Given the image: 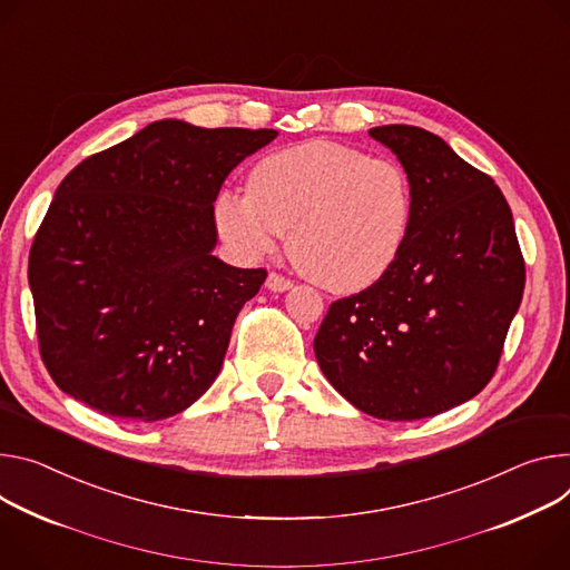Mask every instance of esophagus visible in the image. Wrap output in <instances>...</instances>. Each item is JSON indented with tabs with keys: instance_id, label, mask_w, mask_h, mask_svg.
<instances>
[{
	"instance_id": "1",
	"label": "esophagus",
	"mask_w": 570,
	"mask_h": 570,
	"mask_svg": "<svg viewBox=\"0 0 570 570\" xmlns=\"http://www.w3.org/2000/svg\"><path fill=\"white\" fill-rule=\"evenodd\" d=\"M291 286H293V282L286 279V277H282V275H277V273H271L268 279H266V288L273 291V293H284V291H288Z\"/></svg>"
}]
</instances>
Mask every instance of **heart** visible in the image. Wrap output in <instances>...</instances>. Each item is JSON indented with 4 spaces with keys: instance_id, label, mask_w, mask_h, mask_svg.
<instances>
[{
    "instance_id": "1",
    "label": "heart",
    "mask_w": 570,
    "mask_h": 570,
    "mask_svg": "<svg viewBox=\"0 0 570 570\" xmlns=\"http://www.w3.org/2000/svg\"><path fill=\"white\" fill-rule=\"evenodd\" d=\"M247 193L216 204L223 238L245 258L264 256L288 232L295 266L332 293L377 284L397 262L413 220L406 170L350 145L308 140L256 161Z\"/></svg>"
}]
</instances>
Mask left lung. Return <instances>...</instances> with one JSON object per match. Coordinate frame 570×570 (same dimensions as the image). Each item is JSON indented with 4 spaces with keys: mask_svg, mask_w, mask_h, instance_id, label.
I'll list each match as a JSON object with an SVG mask.
<instances>
[{
    "mask_svg": "<svg viewBox=\"0 0 570 570\" xmlns=\"http://www.w3.org/2000/svg\"><path fill=\"white\" fill-rule=\"evenodd\" d=\"M368 134L411 179V232L377 284L330 306L314 352L358 411L421 421L489 384L521 306L525 264L509 204L489 175L421 127Z\"/></svg>",
    "mask_w": 570,
    "mask_h": 570,
    "instance_id": "obj_1",
    "label": "left lung"
}]
</instances>
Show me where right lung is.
Instances as JSON below:
<instances>
[{"mask_svg": "<svg viewBox=\"0 0 570 570\" xmlns=\"http://www.w3.org/2000/svg\"><path fill=\"white\" fill-rule=\"evenodd\" d=\"M275 129L157 120L81 161L29 252L40 356L70 397L154 423L209 389L266 271L214 256V202Z\"/></svg>", "mask_w": 570, "mask_h": 570, "instance_id": "1", "label": "right lung"}]
</instances>
